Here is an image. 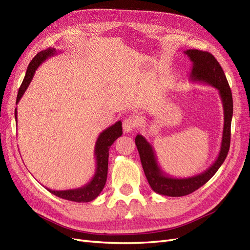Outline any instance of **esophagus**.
Instances as JSON below:
<instances>
[{"instance_id":"obj_1","label":"esophagus","mask_w":250,"mask_h":250,"mask_svg":"<svg viewBox=\"0 0 250 250\" xmlns=\"http://www.w3.org/2000/svg\"><path fill=\"white\" fill-rule=\"evenodd\" d=\"M137 120L134 117H127L124 120L123 123V128H124V132L125 133H128L133 131L134 128L137 126Z\"/></svg>"}]
</instances>
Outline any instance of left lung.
Here are the masks:
<instances>
[{
  "mask_svg": "<svg viewBox=\"0 0 250 250\" xmlns=\"http://www.w3.org/2000/svg\"><path fill=\"white\" fill-rule=\"evenodd\" d=\"M192 62L190 81L199 82L216 88L219 92L223 106V132L219 155L215 162L207 170L189 178H173L165 173L158 164L154 147L146 139V137L138 134L135 138L137 149L139 151L141 164L147 182L151 189L158 194L179 197L188 195L210 180L217 172L228 156L230 144V125L232 118V96L220 64L214 56L208 52L198 50H187L184 52Z\"/></svg>",
  "mask_w": 250,
  "mask_h": 250,
  "instance_id": "1",
  "label": "left lung"
}]
</instances>
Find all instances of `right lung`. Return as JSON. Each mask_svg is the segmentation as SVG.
<instances>
[{
	"instance_id": "1",
	"label": "right lung",
	"mask_w": 250,
	"mask_h": 250,
	"mask_svg": "<svg viewBox=\"0 0 250 250\" xmlns=\"http://www.w3.org/2000/svg\"><path fill=\"white\" fill-rule=\"evenodd\" d=\"M58 52L54 47H49L44 51L39 52L35 57L32 59L29 66L26 71V76L23 78V81L19 89L17 104L21 101V96L26 92L27 88L29 87L32 79L34 77L36 69L39 67L40 64L47 60V58L53 57L57 55ZM15 120H18V111L15 108ZM123 135V126L122 122L118 120L117 123L112 125L111 126L104 130L98 137V140L95 142L94 146V157H95V172L93 178L89 183H87L85 186H82L77 189H69V190H52L46 188L47 191H50L52 194L58 196L63 199H67L76 203H88L95 199L100 195V193L103 191L104 185L107 181L108 174V159H109V149L114 141Z\"/></svg>"
}]
</instances>
